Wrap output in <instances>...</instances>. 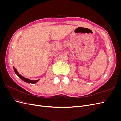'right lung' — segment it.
<instances>
[{
  "mask_svg": "<svg viewBox=\"0 0 121 121\" xmlns=\"http://www.w3.org/2000/svg\"><path fill=\"white\" fill-rule=\"evenodd\" d=\"M13 69H14V72H15L16 74L17 75V76L19 77L22 80H23L24 81L27 82L28 83H32V84H34V83H36V82H37L39 80H30L28 78H25L23 76H22L21 75H20L19 73H18V72L17 71V69L14 68L13 67Z\"/></svg>",
  "mask_w": 121,
  "mask_h": 121,
  "instance_id": "right-lung-1",
  "label": "right lung"
}]
</instances>
